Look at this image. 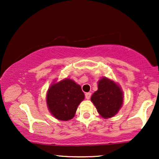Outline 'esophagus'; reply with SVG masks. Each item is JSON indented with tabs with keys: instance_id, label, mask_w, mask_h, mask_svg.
<instances>
[{
	"instance_id": "obj_1",
	"label": "esophagus",
	"mask_w": 159,
	"mask_h": 159,
	"mask_svg": "<svg viewBox=\"0 0 159 159\" xmlns=\"http://www.w3.org/2000/svg\"><path fill=\"white\" fill-rule=\"evenodd\" d=\"M90 97H91L90 93H85V98H87V99H90Z\"/></svg>"
}]
</instances>
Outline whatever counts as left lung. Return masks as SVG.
<instances>
[{
    "label": "left lung",
    "mask_w": 159,
    "mask_h": 159,
    "mask_svg": "<svg viewBox=\"0 0 159 159\" xmlns=\"http://www.w3.org/2000/svg\"><path fill=\"white\" fill-rule=\"evenodd\" d=\"M123 93L114 81L104 78L98 81V90L91 96V101L98 114L104 118L114 116L123 104Z\"/></svg>",
    "instance_id": "obj_1"
}]
</instances>
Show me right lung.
I'll use <instances>...</instances> for the list:
<instances>
[{
	"instance_id": "right-lung-1",
	"label": "right lung",
	"mask_w": 159,
	"mask_h": 159,
	"mask_svg": "<svg viewBox=\"0 0 159 159\" xmlns=\"http://www.w3.org/2000/svg\"><path fill=\"white\" fill-rule=\"evenodd\" d=\"M84 98L81 86L70 79L52 85L47 93L50 112L57 119L63 121L73 118L78 105Z\"/></svg>"
}]
</instances>
